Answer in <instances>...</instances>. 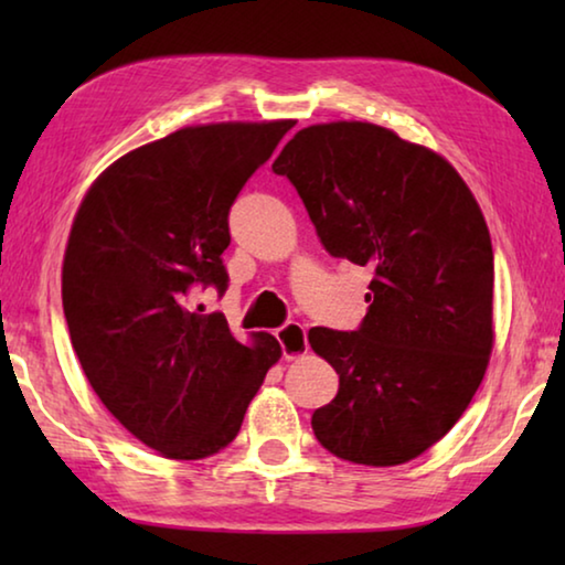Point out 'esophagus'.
<instances>
[{
  "mask_svg": "<svg viewBox=\"0 0 565 565\" xmlns=\"http://www.w3.org/2000/svg\"><path fill=\"white\" fill-rule=\"evenodd\" d=\"M276 339L281 343V351L286 359H299L309 351V339H306V329L301 323L289 321L281 329H276Z\"/></svg>",
  "mask_w": 565,
  "mask_h": 565,
  "instance_id": "1",
  "label": "esophagus"
}]
</instances>
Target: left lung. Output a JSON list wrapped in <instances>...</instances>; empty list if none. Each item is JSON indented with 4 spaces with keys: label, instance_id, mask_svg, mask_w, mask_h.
Returning a JSON list of instances; mask_svg holds the SVG:
<instances>
[{
    "label": "left lung",
    "instance_id": "1",
    "mask_svg": "<svg viewBox=\"0 0 565 565\" xmlns=\"http://www.w3.org/2000/svg\"><path fill=\"white\" fill-rule=\"evenodd\" d=\"M271 169L299 191L323 248L374 271L356 331H309L339 374L313 434L343 461L406 463L451 431L489 366L493 248L481 209L444 157L369 121L296 131Z\"/></svg>",
    "mask_w": 565,
    "mask_h": 565
}]
</instances>
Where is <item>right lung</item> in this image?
<instances>
[{
	"instance_id": "obj_1",
	"label": "right lung",
	"mask_w": 565,
	"mask_h": 565,
	"mask_svg": "<svg viewBox=\"0 0 565 565\" xmlns=\"http://www.w3.org/2000/svg\"><path fill=\"white\" fill-rule=\"evenodd\" d=\"M291 119L186 127L129 151L94 181L62 266L72 347L111 416L161 456L196 461L232 444L281 356L271 333L238 343L224 313L228 209Z\"/></svg>"
}]
</instances>
